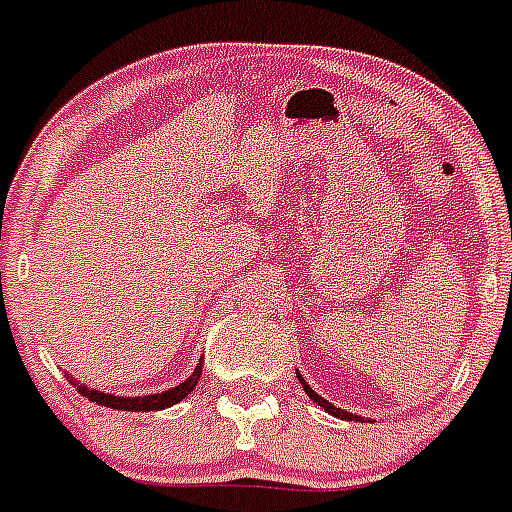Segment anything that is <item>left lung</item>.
Masks as SVG:
<instances>
[{
  "instance_id": "8db88e82",
  "label": "left lung",
  "mask_w": 512,
  "mask_h": 512,
  "mask_svg": "<svg viewBox=\"0 0 512 512\" xmlns=\"http://www.w3.org/2000/svg\"><path fill=\"white\" fill-rule=\"evenodd\" d=\"M297 379H300V384H302V390H305V395L310 397V400L315 402V405H320V408H323L325 413L336 415V418H341V420H361V423H364V418H361V415H356V413H348V410H341V408H336V405H333V402H328V400H325V397H320L318 392L312 390L310 384L305 382V377H302V374H300V369H297Z\"/></svg>"
}]
</instances>
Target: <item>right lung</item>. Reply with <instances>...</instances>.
<instances>
[{
	"label": "right lung",
	"instance_id": "obj_1",
	"mask_svg": "<svg viewBox=\"0 0 512 512\" xmlns=\"http://www.w3.org/2000/svg\"><path fill=\"white\" fill-rule=\"evenodd\" d=\"M200 374H202V359H200V364L194 366V372L189 374L184 382H179L176 387H171V390L153 392V395H143V397L110 395V392H99V390H94V387H87V384L76 382V379L69 377V374H66V377H69V382L74 384L81 395L89 397V400L97 402V405H104V408H112V410H128V413H148V410H164V408H171V405H176V402H182L184 397H187L189 392L197 387V379H200Z\"/></svg>",
	"mask_w": 512,
	"mask_h": 512
}]
</instances>
